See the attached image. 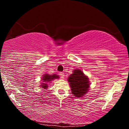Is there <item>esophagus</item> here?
Segmentation results:
<instances>
[{"label": "esophagus", "mask_w": 129, "mask_h": 129, "mask_svg": "<svg viewBox=\"0 0 129 129\" xmlns=\"http://www.w3.org/2000/svg\"><path fill=\"white\" fill-rule=\"evenodd\" d=\"M59 75L62 78H64V76H65L64 73H63V72H60V73H59Z\"/></svg>", "instance_id": "34e87169"}]
</instances>
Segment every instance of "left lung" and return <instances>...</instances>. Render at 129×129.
Instances as JSON below:
<instances>
[{"label":"left lung","mask_w":129,"mask_h":129,"mask_svg":"<svg viewBox=\"0 0 129 129\" xmlns=\"http://www.w3.org/2000/svg\"><path fill=\"white\" fill-rule=\"evenodd\" d=\"M72 94L77 98L82 97L90 87L88 78L79 69L73 70V73L68 78Z\"/></svg>","instance_id":"1"}]
</instances>
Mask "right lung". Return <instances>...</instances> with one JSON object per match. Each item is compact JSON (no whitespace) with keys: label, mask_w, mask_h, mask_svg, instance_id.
<instances>
[{"label":"right lung","mask_w":129,"mask_h":129,"mask_svg":"<svg viewBox=\"0 0 129 129\" xmlns=\"http://www.w3.org/2000/svg\"><path fill=\"white\" fill-rule=\"evenodd\" d=\"M59 78L58 75H48V74H45L44 75V76L42 77V81L43 82H46V83H44L43 82L42 83V85H41V87H42L43 88H47L48 87V84L47 83V82H50V81H52V80L54 79H58Z\"/></svg>","instance_id":"add662e5"}]
</instances>
